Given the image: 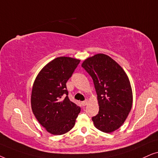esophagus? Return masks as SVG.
<instances>
[{
    "label": "esophagus",
    "instance_id": "esophagus-1",
    "mask_svg": "<svg viewBox=\"0 0 158 158\" xmlns=\"http://www.w3.org/2000/svg\"><path fill=\"white\" fill-rule=\"evenodd\" d=\"M88 100H85V101H82V102H81V104L83 105V106H86V105L88 104Z\"/></svg>",
    "mask_w": 158,
    "mask_h": 158
}]
</instances>
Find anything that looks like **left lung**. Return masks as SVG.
<instances>
[{
    "mask_svg": "<svg viewBox=\"0 0 158 158\" xmlns=\"http://www.w3.org/2000/svg\"><path fill=\"white\" fill-rule=\"evenodd\" d=\"M82 67L91 76L98 96L99 111L92 117L94 126L111 133L124 124L132 106L129 77L115 60L104 54L87 58Z\"/></svg>",
    "mask_w": 158,
    "mask_h": 158,
    "instance_id": "1",
    "label": "left lung"
}]
</instances>
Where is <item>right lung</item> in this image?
Instances as JSON below:
<instances>
[{
    "instance_id": "1",
    "label": "right lung",
    "mask_w": 158,
    "mask_h": 158,
    "mask_svg": "<svg viewBox=\"0 0 158 158\" xmlns=\"http://www.w3.org/2000/svg\"><path fill=\"white\" fill-rule=\"evenodd\" d=\"M81 60L57 57L43 68L32 88L31 105L40 124L52 135H64L72 129L81 108L70 101L66 83ZM66 96L63 99L62 96Z\"/></svg>"
}]
</instances>
